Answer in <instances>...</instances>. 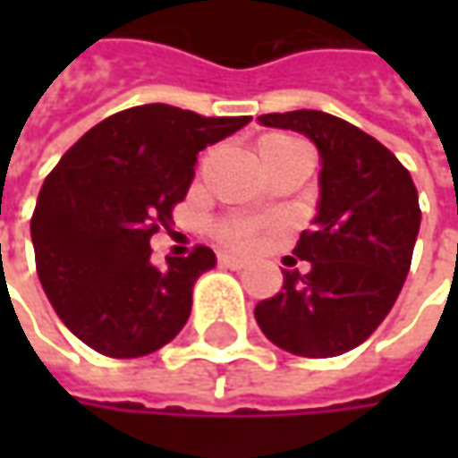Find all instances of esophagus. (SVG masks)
I'll use <instances>...</instances> for the list:
<instances>
[{"instance_id":"obj_1","label":"esophagus","mask_w":458,"mask_h":458,"mask_svg":"<svg viewBox=\"0 0 458 458\" xmlns=\"http://www.w3.org/2000/svg\"><path fill=\"white\" fill-rule=\"evenodd\" d=\"M219 265L226 267V270H242L244 267V259H237V257L232 255H219Z\"/></svg>"}]
</instances>
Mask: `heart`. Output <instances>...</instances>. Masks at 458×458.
Instances as JSON below:
<instances>
[{"instance_id":"1","label":"heart","mask_w":458,"mask_h":458,"mask_svg":"<svg viewBox=\"0 0 458 458\" xmlns=\"http://www.w3.org/2000/svg\"><path fill=\"white\" fill-rule=\"evenodd\" d=\"M285 142H295V140L293 137H283V134H273L262 145H285ZM252 239H255V229L247 226V224H232V226L224 229V242H229L234 247H247V244H252Z\"/></svg>"}]
</instances>
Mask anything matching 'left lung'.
Here are the masks:
<instances>
[{
    "label": "left lung",
    "mask_w": 458,
    "mask_h": 458,
    "mask_svg": "<svg viewBox=\"0 0 458 458\" xmlns=\"http://www.w3.org/2000/svg\"><path fill=\"white\" fill-rule=\"evenodd\" d=\"M259 122L313 140L321 201L293 250L310 270H283V291L257 303V324L291 354L339 357L369 339L403 291L420 229L418 191L393 152L339 116L298 109Z\"/></svg>",
    "instance_id": "1"
}]
</instances>
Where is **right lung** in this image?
Wrapping results in <instances>:
<instances>
[{"label": "right lung", "instance_id": "add662e5", "mask_svg": "<svg viewBox=\"0 0 458 458\" xmlns=\"http://www.w3.org/2000/svg\"><path fill=\"white\" fill-rule=\"evenodd\" d=\"M252 116H201L145 104L106 116L45 178L30 221L43 291L61 321L104 357L132 360L173 342L193 283L216 265L208 247L150 262L188 193L196 155Z\"/></svg>", "mask_w": 458, "mask_h": 458}]
</instances>
